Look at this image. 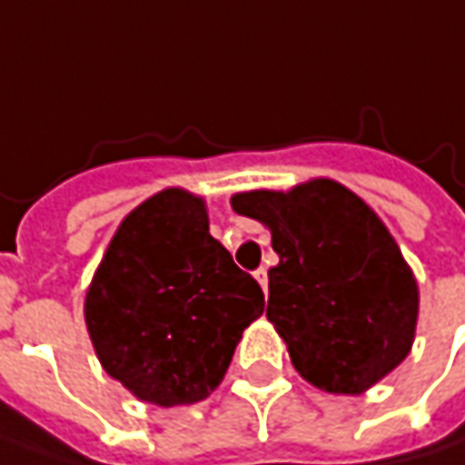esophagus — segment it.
Listing matches in <instances>:
<instances>
[{
  "instance_id": "obj_1",
  "label": "esophagus",
  "mask_w": 465,
  "mask_h": 465,
  "mask_svg": "<svg viewBox=\"0 0 465 465\" xmlns=\"http://www.w3.org/2000/svg\"><path fill=\"white\" fill-rule=\"evenodd\" d=\"M254 278H257V283L262 286V292H268V271H265V268H257V271H254Z\"/></svg>"
}]
</instances>
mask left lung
Instances as JSON below:
<instances>
[{
	"mask_svg": "<svg viewBox=\"0 0 465 465\" xmlns=\"http://www.w3.org/2000/svg\"><path fill=\"white\" fill-rule=\"evenodd\" d=\"M232 205L271 229L278 265L268 271V320L307 382L359 395L409 356L414 272L351 190L314 179L292 193H242Z\"/></svg>",
	"mask_w": 465,
	"mask_h": 465,
	"instance_id": "obj_1",
	"label": "left lung"
}]
</instances>
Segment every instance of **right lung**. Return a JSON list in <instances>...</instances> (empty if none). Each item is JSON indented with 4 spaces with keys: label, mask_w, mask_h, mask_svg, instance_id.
Segmentation results:
<instances>
[{
    "label": "right lung",
    "mask_w": 465,
    "mask_h": 465,
    "mask_svg": "<svg viewBox=\"0 0 465 465\" xmlns=\"http://www.w3.org/2000/svg\"><path fill=\"white\" fill-rule=\"evenodd\" d=\"M262 310L260 283L213 239L205 203L184 190L153 194L122 221L85 296L104 370L155 406L208 398Z\"/></svg>",
    "instance_id": "right-lung-1"
}]
</instances>
